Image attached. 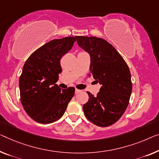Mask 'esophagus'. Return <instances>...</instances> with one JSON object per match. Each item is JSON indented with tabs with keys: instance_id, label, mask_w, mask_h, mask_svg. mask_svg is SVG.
<instances>
[{
	"instance_id": "obj_1",
	"label": "esophagus",
	"mask_w": 159,
	"mask_h": 159,
	"mask_svg": "<svg viewBox=\"0 0 159 159\" xmlns=\"http://www.w3.org/2000/svg\"><path fill=\"white\" fill-rule=\"evenodd\" d=\"M80 91H80V90H79V89H75V94H77V93H80Z\"/></svg>"
}]
</instances>
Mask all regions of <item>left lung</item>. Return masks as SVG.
<instances>
[{"instance_id":"left-lung-1","label":"left lung","mask_w":159,"mask_h":159,"mask_svg":"<svg viewBox=\"0 0 159 159\" xmlns=\"http://www.w3.org/2000/svg\"><path fill=\"white\" fill-rule=\"evenodd\" d=\"M79 46L91 58L89 76L101 85L96 96L90 92L83 106L90 121L101 127L114 124L122 116L132 91L129 66L119 53L106 40L96 37L75 36Z\"/></svg>"}]
</instances>
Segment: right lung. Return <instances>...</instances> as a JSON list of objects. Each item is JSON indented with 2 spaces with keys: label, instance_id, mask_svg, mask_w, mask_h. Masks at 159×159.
I'll return each mask as SVG.
<instances>
[{
  "label": "right lung",
  "instance_id": "1",
  "mask_svg": "<svg viewBox=\"0 0 159 159\" xmlns=\"http://www.w3.org/2000/svg\"><path fill=\"white\" fill-rule=\"evenodd\" d=\"M75 41L66 37L49 41L25 61L19 79L20 101L28 115L40 124H51L64 114L75 89H61L56 83L62 72L60 60Z\"/></svg>",
  "mask_w": 159,
  "mask_h": 159
}]
</instances>
